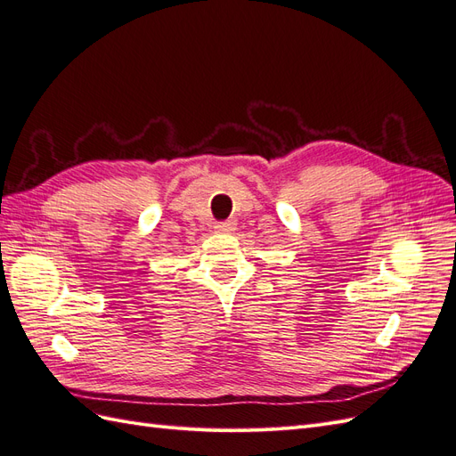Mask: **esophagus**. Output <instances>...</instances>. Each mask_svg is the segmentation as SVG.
Masks as SVG:
<instances>
[{
	"label": "esophagus",
	"instance_id": "obj_1",
	"mask_svg": "<svg viewBox=\"0 0 456 456\" xmlns=\"http://www.w3.org/2000/svg\"><path fill=\"white\" fill-rule=\"evenodd\" d=\"M215 230L220 232V233H228V232L233 230V223H216Z\"/></svg>",
	"mask_w": 456,
	"mask_h": 456
}]
</instances>
